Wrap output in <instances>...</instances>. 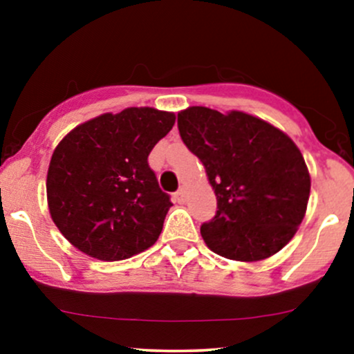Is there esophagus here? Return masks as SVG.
I'll use <instances>...</instances> for the list:
<instances>
[{
	"label": "esophagus",
	"instance_id": "34e87169",
	"mask_svg": "<svg viewBox=\"0 0 354 354\" xmlns=\"http://www.w3.org/2000/svg\"><path fill=\"white\" fill-rule=\"evenodd\" d=\"M174 198H176L178 203H185L186 200H188V189H186L185 186H181L180 191H178V193L174 194Z\"/></svg>",
	"mask_w": 354,
	"mask_h": 354
}]
</instances>
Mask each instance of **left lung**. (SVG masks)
<instances>
[{
  "label": "left lung",
  "instance_id": "left-lung-1",
  "mask_svg": "<svg viewBox=\"0 0 354 354\" xmlns=\"http://www.w3.org/2000/svg\"><path fill=\"white\" fill-rule=\"evenodd\" d=\"M178 129L216 194V214L201 226L206 246L246 263L286 246L306 214L311 189L295 141L261 118L206 106L178 113Z\"/></svg>",
  "mask_w": 354,
  "mask_h": 354
}]
</instances>
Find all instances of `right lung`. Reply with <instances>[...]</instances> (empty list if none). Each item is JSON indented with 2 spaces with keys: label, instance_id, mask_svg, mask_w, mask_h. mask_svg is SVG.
<instances>
[{
  "label": "right lung",
  "instance_id": "add662e5",
  "mask_svg": "<svg viewBox=\"0 0 354 354\" xmlns=\"http://www.w3.org/2000/svg\"><path fill=\"white\" fill-rule=\"evenodd\" d=\"M174 120L169 111L126 108L81 123L59 141L48 168V208L73 246L120 261L156 243L173 205L148 156Z\"/></svg>",
  "mask_w": 354,
  "mask_h": 354
}]
</instances>
